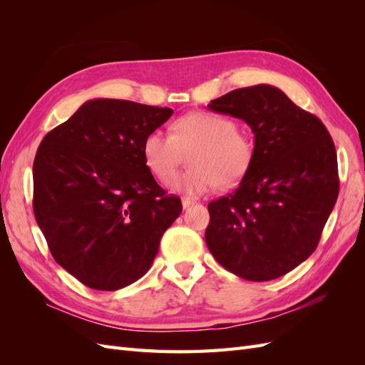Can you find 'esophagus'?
<instances>
[{
	"mask_svg": "<svg viewBox=\"0 0 365 365\" xmlns=\"http://www.w3.org/2000/svg\"><path fill=\"white\" fill-rule=\"evenodd\" d=\"M181 202H182V208H189L190 205H193V204H195V201H193V200H190V197H182Z\"/></svg>",
	"mask_w": 365,
	"mask_h": 365,
	"instance_id": "obj_1",
	"label": "esophagus"
}]
</instances>
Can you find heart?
Returning <instances> with one entry per match:
<instances>
[{"label":"heart","instance_id":"1","mask_svg":"<svg viewBox=\"0 0 365 365\" xmlns=\"http://www.w3.org/2000/svg\"><path fill=\"white\" fill-rule=\"evenodd\" d=\"M195 148L192 151L191 149ZM191 150L192 168L174 177L170 189L184 195H202L219 184L235 187L245 178L254 163L256 148L252 138L237 130L235 120L216 113H193L178 118L170 132L152 130L143 141V158L161 182Z\"/></svg>","mask_w":365,"mask_h":365}]
</instances>
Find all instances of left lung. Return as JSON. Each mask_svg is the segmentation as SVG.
Listing matches in <instances>:
<instances>
[{
	"label": "left lung",
	"instance_id": "1",
	"mask_svg": "<svg viewBox=\"0 0 365 365\" xmlns=\"http://www.w3.org/2000/svg\"><path fill=\"white\" fill-rule=\"evenodd\" d=\"M244 120L256 155L237 189L208 204L205 244L239 277H282L315 251L338 197L334 140L322 120L271 85L239 88L210 102Z\"/></svg>",
	"mask_w": 365,
	"mask_h": 365
}]
</instances>
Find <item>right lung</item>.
<instances>
[{"instance_id":"obj_1","label":"right lung","mask_w":365,"mask_h":365,"mask_svg":"<svg viewBox=\"0 0 365 365\" xmlns=\"http://www.w3.org/2000/svg\"><path fill=\"white\" fill-rule=\"evenodd\" d=\"M172 114L94 98L41 141L33 212L54 260L88 288L117 291L141 279L182 212L143 158L146 135Z\"/></svg>"}]
</instances>
